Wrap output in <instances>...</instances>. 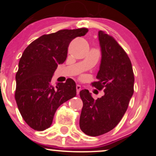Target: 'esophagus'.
Returning <instances> with one entry per match:
<instances>
[{"mask_svg": "<svg viewBox=\"0 0 156 156\" xmlns=\"http://www.w3.org/2000/svg\"><path fill=\"white\" fill-rule=\"evenodd\" d=\"M81 90V87H80V85H76V92H77V94H79L80 91Z\"/></svg>", "mask_w": 156, "mask_h": 156, "instance_id": "obj_1", "label": "esophagus"}]
</instances>
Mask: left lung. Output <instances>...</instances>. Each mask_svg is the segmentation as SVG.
Returning a JSON list of instances; mask_svg holds the SVG:
<instances>
[{"mask_svg":"<svg viewBox=\"0 0 156 156\" xmlns=\"http://www.w3.org/2000/svg\"><path fill=\"white\" fill-rule=\"evenodd\" d=\"M102 51L97 80L92 83L105 94L96 101L88 90H81L83 108L80 128L84 133L98 136L114 129L124 116L133 94L134 74L131 62L126 52L112 36L98 33Z\"/></svg>","mask_w":156,"mask_h":156,"instance_id":"1","label":"left lung"}]
</instances>
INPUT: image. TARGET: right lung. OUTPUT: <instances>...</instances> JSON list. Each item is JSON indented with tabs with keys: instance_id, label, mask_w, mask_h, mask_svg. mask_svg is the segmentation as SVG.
<instances>
[{
	"instance_id": "1",
	"label": "right lung",
	"mask_w": 156,
	"mask_h": 156,
	"mask_svg": "<svg viewBox=\"0 0 156 156\" xmlns=\"http://www.w3.org/2000/svg\"><path fill=\"white\" fill-rule=\"evenodd\" d=\"M88 31L81 28L44 34L23 52L16 73L15 98L23 119L34 130L49 128L57 108L76 97V84L73 79L55 86L51 80L58 64L66 60L71 41Z\"/></svg>"
}]
</instances>
